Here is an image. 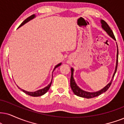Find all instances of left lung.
<instances>
[{"label": "left lung", "mask_w": 124, "mask_h": 124, "mask_svg": "<svg viewBox=\"0 0 124 124\" xmlns=\"http://www.w3.org/2000/svg\"><path fill=\"white\" fill-rule=\"evenodd\" d=\"M101 23L102 24V28L105 31L107 32V34L109 35L111 38H112L114 40H116L115 38V37H114L113 32L110 27L109 26V25L107 24V23L104 20H101ZM117 60H116V68H115V70H114V73L113 75L112 78L111 79L110 82L106 86H105L104 88L102 89L101 90H100L98 92H86V91H84L81 89V88H79V87L76 84V82H75V80L74 79V77H73V73H74V69L73 68H71V77H70V86H71V88L73 90V93L75 94L77 96L81 97H83V98H94V97H97L98 95H100V94H101L102 93H105L106 91H107L108 89L109 88L110 86L112 84V81L113 79L114 75H115L117 71V65H118V46H117Z\"/></svg>", "instance_id": "left-lung-1"}]
</instances>
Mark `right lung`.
Here are the masks:
<instances>
[{
	"instance_id": "1",
	"label": "right lung",
	"mask_w": 124,
	"mask_h": 124,
	"mask_svg": "<svg viewBox=\"0 0 124 124\" xmlns=\"http://www.w3.org/2000/svg\"><path fill=\"white\" fill-rule=\"evenodd\" d=\"M35 15H31V16H29V18H27V19H25V20H24V21H23V22L21 23V24H20V26H19L18 28H19V27H21V26H22L23 25H24V24H25V23H27L28 22H29L30 20H31V19H34V18H35ZM61 64H62V63H60L58 64L57 65H56L55 66V67H54V70L55 69L57 68V67H59V66H60V65H61ZM54 70H53V71H54ZM52 80H53V75H52V79H51V82L50 83V84H48V85L46 87H44L43 89H40V90H37V91H35V92H27V91L24 90H23V89H20V87H18V86H18V87H19V89H21V90H22L23 92H24V93H25L26 94H27L29 95H31V96H32V97H38V96H41V95H43V94H45L46 93V92H47V91H48V90H49L50 87V86H51V83H52Z\"/></svg>"
}]
</instances>
